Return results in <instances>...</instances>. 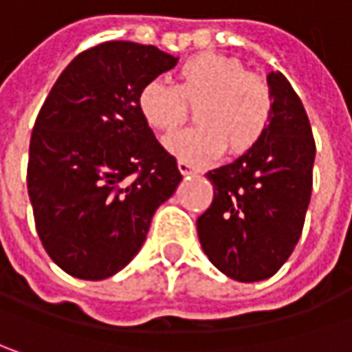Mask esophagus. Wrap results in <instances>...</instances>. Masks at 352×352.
<instances>
[{"mask_svg":"<svg viewBox=\"0 0 352 352\" xmlns=\"http://www.w3.org/2000/svg\"><path fill=\"white\" fill-rule=\"evenodd\" d=\"M177 167H179V171H181L183 175H192V173H199V169H197V167H192L191 163H187V161H183V160H179Z\"/></svg>","mask_w":352,"mask_h":352,"instance_id":"obj_1","label":"esophagus"}]
</instances>
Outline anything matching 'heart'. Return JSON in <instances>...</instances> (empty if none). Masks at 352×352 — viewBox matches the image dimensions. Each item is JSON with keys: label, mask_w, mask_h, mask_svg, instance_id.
Segmentation results:
<instances>
[{"label": "heart", "mask_w": 352, "mask_h": 352, "mask_svg": "<svg viewBox=\"0 0 352 352\" xmlns=\"http://www.w3.org/2000/svg\"><path fill=\"white\" fill-rule=\"evenodd\" d=\"M197 104L195 126L165 140L183 161L206 163L228 151L252 149L270 128L274 96L267 82L230 56L201 53L177 70V85L147 80L138 92V110L151 130L169 133L187 120V104Z\"/></svg>", "instance_id": "b5f03b06"}]
</instances>
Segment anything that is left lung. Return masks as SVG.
<instances>
[{
	"label": "left lung",
	"instance_id": "obj_1",
	"mask_svg": "<svg viewBox=\"0 0 352 352\" xmlns=\"http://www.w3.org/2000/svg\"><path fill=\"white\" fill-rule=\"evenodd\" d=\"M274 116L264 138L212 169V203L197 219L208 260L236 282L272 278L298 244L314 187L315 142L305 108L282 72H270Z\"/></svg>",
	"mask_w": 352,
	"mask_h": 352
}]
</instances>
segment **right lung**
<instances>
[{
  "instance_id": "obj_1",
  "label": "right lung",
  "mask_w": 352,
  "mask_h": 352,
  "mask_svg": "<svg viewBox=\"0 0 352 352\" xmlns=\"http://www.w3.org/2000/svg\"><path fill=\"white\" fill-rule=\"evenodd\" d=\"M175 65L153 45L102 43L72 58L38 112L27 191L45 250L74 278L128 266L183 179L138 110L140 88Z\"/></svg>"
}]
</instances>
